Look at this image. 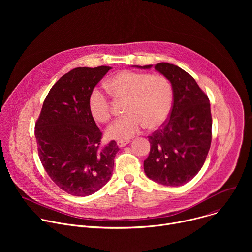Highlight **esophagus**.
Returning a JSON list of instances; mask_svg holds the SVG:
<instances>
[{
	"label": "esophagus",
	"instance_id": "obj_1",
	"mask_svg": "<svg viewBox=\"0 0 252 252\" xmlns=\"http://www.w3.org/2000/svg\"><path fill=\"white\" fill-rule=\"evenodd\" d=\"M129 142H130L129 139H126V140H118V141H117V145H118L120 148H124V147H126V145H128Z\"/></svg>",
	"mask_w": 252,
	"mask_h": 252
}]
</instances>
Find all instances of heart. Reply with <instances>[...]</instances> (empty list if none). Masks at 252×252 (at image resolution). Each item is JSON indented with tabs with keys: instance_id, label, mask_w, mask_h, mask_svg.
<instances>
[{
	"instance_id": "heart-1",
	"label": "heart",
	"mask_w": 252,
	"mask_h": 252,
	"mask_svg": "<svg viewBox=\"0 0 252 252\" xmlns=\"http://www.w3.org/2000/svg\"><path fill=\"white\" fill-rule=\"evenodd\" d=\"M113 95L126 98L124 117L106 128V136L116 140H126L147 126L156 128L167 119L172 103V88L162 75H150L133 70H122L106 82ZM89 109L93 118L105 123L111 118V101L98 88L89 95Z\"/></svg>"
}]
</instances>
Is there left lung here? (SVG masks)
<instances>
[{"instance_id":"8db88e82","label":"left lung","mask_w":252,"mask_h":252,"mask_svg":"<svg viewBox=\"0 0 252 252\" xmlns=\"http://www.w3.org/2000/svg\"><path fill=\"white\" fill-rule=\"evenodd\" d=\"M149 69L154 65H132ZM155 69L171 84L173 104L168 121L149 136L151 151L143 169L152 181L166 186H183L197 174L211 143V114L207 95L186 70L168 63Z\"/></svg>"}]
</instances>
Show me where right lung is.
<instances>
[{
    "label": "right lung",
    "instance_id": "1",
    "mask_svg": "<svg viewBox=\"0 0 252 252\" xmlns=\"http://www.w3.org/2000/svg\"><path fill=\"white\" fill-rule=\"evenodd\" d=\"M112 67H76L50 90L35 124L41 162L63 191L88 196L111 179L117 142L100 148L101 131L89 109L92 90Z\"/></svg>",
    "mask_w": 252,
    "mask_h": 252
}]
</instances>
